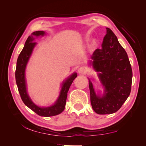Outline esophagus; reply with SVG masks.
<instances>
[{
	"label": "esophagus",
	"instance_id": "34e87169",
	"mask_svg": "<svg viewBox=\"0 0 146 146\" xmlns=\"http://www.w3.org/2000/svg\"><path fill=\"white\" fill-rule=\"evenodd\" d=\"M86 69L84 67H80V68H78V72L79 74H85L86 72Z\"/></svg>",
	"mask_w": 146,
	"mask_h": 146
}]
</instances>
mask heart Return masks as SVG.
<instances>
[{
  "instance_id": "heart-1",
  "label": "heart",
  "mask_w": 146,
  "mask_h": 146,
  "mask_svg": "<svg viewBox=\"0 0 146 146\" xmlns=\"http://www.w3.org/2000/svg\"><path fill=\"white\" fill-rule=\"evenodd\" d=\"M95 44H96V42H95V41H94L93 42H92V45L94 46V45H95Z\"/></svg>"
}]
</instances>
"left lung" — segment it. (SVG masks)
<instances>
[{
	"label": "left lung",
	"instance_id": "obj_1",
	"mask_svg": "<svg viewBox=\"0 0 146 146\" xmlns=\"http://www.w3.org/2000/svg\"><path fill=\"white\" fill-rule=\"evenodd\" d=\"M101 48L92 54L90 64L105 88L102 96L97 94L89 79L92 108L99 114H112L121 108L129 96L132 83V69L127 52L116 36L109 28Z\"/></svg>",
	"mask_w": 146,
	"mask_h": 146
}]
</instances>
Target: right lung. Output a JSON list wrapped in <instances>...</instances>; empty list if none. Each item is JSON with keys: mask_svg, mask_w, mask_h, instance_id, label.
Returning a JSON list of instances; mask_svg holds the SVG:
<instances>
[{"mask_svg": "<svg viewBox=\"0 0 146 146\" xmlns=\"http://www.w3.org/2000/svg\"><path fill=\"white\" fill-rule=\"evenodd\" d=\"M44 34L45 32L44 31H36V32H33L31 36L28 37L25 41L23 49L20 53L17 60L15 77L21 98L24 104L38 114L39 116L49 117L58 115L62 113L64 110L68 92L73 80L77 77V74L74 72L63 83L58 98L53 105L48 107H40L33 102L27 92L25 71L26 66H27L30 57L32 54L33 48L35 45L36 44V42H33V36H44Z\"/></svg>", "mask_w": 146, "mask_h": 146, "instance_id": "1", "label": "right lung"}]
</instances>
